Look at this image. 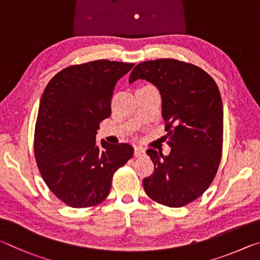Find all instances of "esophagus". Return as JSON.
Masks as SVG:
<instances>
[{"mask_svg": "<svg viewBox=\"0 0 260 260\" xmlns=\"http://www.w3.org/2000/svg\"><path fill=\"white\" fill-rule=\"evenodd\" d=\"M145 154V151L142 147H135V156L136 157H140Z\"/></svg>", "mask_w": 260, "mask_h": 260, "instance_id": "34e87169", "label": "esophagus"}]
</instances>
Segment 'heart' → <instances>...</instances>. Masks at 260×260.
Returning <instances> with one entry per match:
<instances>
[{"label": "heart", "instance_id": "1", "mask_svg": "<svg viewBox=\"0 0 260 260\" xmlns=\"http://www.w3.org/2000/svg\"><path fill=\"white\" fill-rule=\"evenodd\" d=\"M145 86H151V85H145ZM145 86H143V88H145Z\"/></svg>", "mask_w": 260, "mask_h": 260}]
</instances>
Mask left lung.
I'll use <instances>...</instances> for the list:
<instances>
[{"label": "left lung", "instance_id": "left-lung-1", "mask_svg": "<svg viewBox=\"0 0 260 260\" xmlns=\"http://www.w3.org/2000/svg\"><path fill=\"white\" fill-rule=\"evenodd\" d=\"M151 82L162 97L170 154L146 153L154 171L143 185L153 201L180 208L206 192L220 165L224 112L219 89L212 77L192 63L157 59L138 63L129 83Z\"/></svg>", "mask_w": 260, "mask_h": 260}]
</instances>
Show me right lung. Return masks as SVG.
<instances>
[{
    "instance_id": "right-lung-1",
    "label": "right lung",
    "mask_w": 260,
    "mask_h": 260,
    "mask_svg": "<svg viewBox=\"0 0 260 260\" xmlns=\"http://www.w3.org/2000/svg\"><path fill=\"white\" fill-rule=\"evenodd\" d=\"M135 63L94 60L63 68L40 102L34 155L44 183L72 208L97 206L112 179L134 155L129 144H95L100 122L111 116L117 81Z\"/></svg>"
}]
</instances>
